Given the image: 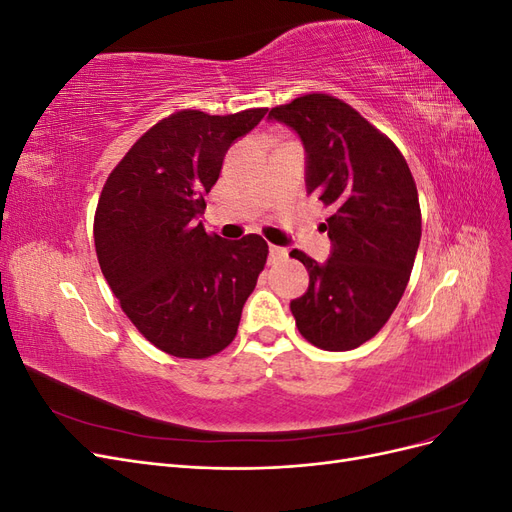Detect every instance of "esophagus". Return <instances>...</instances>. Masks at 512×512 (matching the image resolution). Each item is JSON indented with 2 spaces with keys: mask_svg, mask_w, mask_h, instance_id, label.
Returning a JSON list of instances; mask_svg holds the SVG:
<instances>
[{
  "mask_svg": "<svg viewBox=\"0 0 512 512\" xmlns=\"http://www.w3.org/2000/svg\"><path fill=\"white\" fill-rule=\"evenodd\" d=\"M286 258H288V252L284 250V247H277V245H271V247H269V260H271V262L286 260Z\"/></svg>",
  "mask_w": 512,
  "mask_h": 512,
  "instance_id": "esophagus-1",
  "label": "esophagus"
}]
</instances>
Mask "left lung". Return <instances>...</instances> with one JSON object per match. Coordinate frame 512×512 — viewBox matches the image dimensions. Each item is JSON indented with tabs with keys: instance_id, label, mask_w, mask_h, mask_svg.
<instances>
[{
	"instance_id": "1",
	"label": "left lung",
	"mask_w": 512,
	"mask_h": 512,
	"mask_svg": "<svg viewBox=\"0 0 512 512\" xmlns=\"http://www.w3.org/2000/svg\"><path fill=\"white\" fill-rule=\"evenodd\" d=\"M269 119L299 134L305 185L331 215L322 224L331 256L316 262L294 250L309 273L290 301L299 333L322 350L344 352L374 337L404 294L418 243L421 207L406 158L350 104L307 94L275 106Z\"/></svg>"
}]
</instances>
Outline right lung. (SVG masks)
<instances>
[{
	"label": "right lung",
	"instance_id": "add662e5",
	"mask_svg": "<svg viewBox=\"0 0 512 512\" xmlns=\"http://www.w3.org/2000/svg\"><path fill=\"white\" fill-rule=\"evenodd\" d=\"M265 115L267 108L173 113L138 138L102 188L94 218L100 269L134 327L179 359H207L235 339L265 269V239L228 241L198 222L228 147Z\"/></svg>",
	"mask_w": 512,
	"mask_h": 512
}]
</instances>
